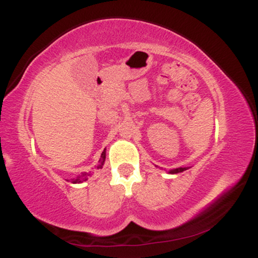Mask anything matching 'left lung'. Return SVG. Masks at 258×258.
<instances>
[{
    "label": "left lung",
    "mask_w": 258,
    "mask_h": 258,
    "mask_svg": "<svg viewBox=\"0 0 258 258\" xmlns=\"http://www.w3.org/2000/svg\"><path fill=\"white\" fill-rule=\"evenodd\" d=\"M186 168L185 167H179V168H174V170H171L170 173H178V172H183V171H185Z\"/></svg>",
    "instance_id": "8db88e82"
}]
</instances>
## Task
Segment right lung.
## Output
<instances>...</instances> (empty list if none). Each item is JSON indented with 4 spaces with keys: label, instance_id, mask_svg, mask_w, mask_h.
Returning a JSON list of instances; mask_svg holds the SVG:
<instances>
[{
    "label": "right lung",
    "instance_id": "add662e5",
    "mask_svg": "<svg viewBox=\"0 0 258 258\" xmlns=\"http://www.w3.org/2000/svg\"><path fill=\"white\" fill-rule=\"evenodd\" d=\"M104 160H105V152H103V153H102V156H100L99 164H98V166H97V168H102V167H103V164H104ZM88 176H90V174H88V173H84V174H82V176H79L78 178L73 179L72 182H73V183H81V182H85V180L87 179Z\"/></svg>",
    "mask_w": 258,
    "mask_h": 258
}]
</instances>
